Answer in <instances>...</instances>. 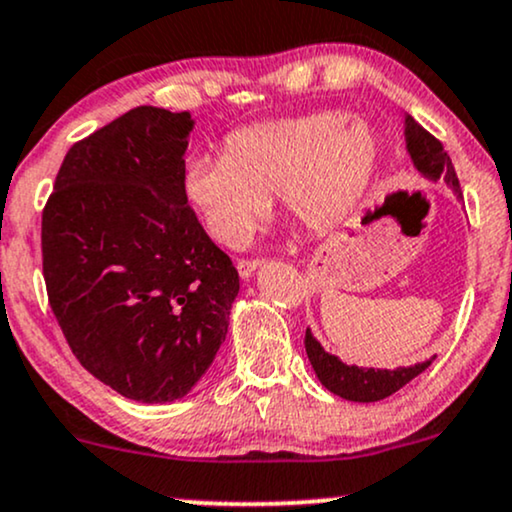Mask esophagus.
Instances as JSON below:
<instances>
[{
    "instance_id": "1",
    "label": "esophagus",
    "mask_w": 512,
    "mask_h": 512,
    "mask_svg": "<svg viewBox=\"0 0 512 512\" xmlns=\"http://www.w3.org/2000/svg\"><path fill=\"white\" fill-rule=\"evenodd\" d=\"M236 267H238L240 279L248 281V279H252V274H255L257 269H260V262H257V260H238Z\"/></svg>"
}]
</instances>
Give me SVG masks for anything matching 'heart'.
<instances>
[{
    "instance_id": "b5f03b06",
    "label": "heart",
    "mask_w": 512,
    "mask_h": 512,
    "mask_svg": "<svg viewBox=\"0 0 512 512\" xmlns=\"http://www.w3.org/2000/svg\"><path fill=\"white\" fill-rule=\"evenodd\" d=\"M379 166V140L346 112H315L238 128L221 155H193L181 195L209 236L240 248L269 209V193L310 229H329L360 200Z\"/></svg>"
}]
</instances>
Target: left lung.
Instances as JSON below:
<instances>
[{"label": "left lung", "instance_id": "8db88e82", "mask_svg": "<svg viewBox=\"0 0 512 512\" xmlns=\"http://www.w3.org/2000/svg\"><path fill=\"white\" fill-rule=\"evenodd\" d=\"M403 135H405V150H408L410 162L417 171L429 181H441L453 190V195L458 200H463L460 193L458 176H455L451 157L443 150V145L434 138L432 133H427L424 128L412 119L410 114H405L403 119ZM305 353L310 357V365L315 369L317 379L322 381L331 393L336 396L355 400V403H377L393 396V393L403 389L405 384H410L412 379L420 377V374L436 360L429 357L424 362H415L410 367H396V369H374V367H357L346 365L338 355H331L329 350H324L322 343L317 341L315 334L307 326L305 331Z\"/></svg>", "mask_w": 512, "mask_h": 512}]
</instances>
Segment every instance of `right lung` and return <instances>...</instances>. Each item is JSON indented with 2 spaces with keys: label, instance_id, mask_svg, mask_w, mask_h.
Segmentation results:
<instances>
[{
  "label": "right lung",
  "instance_id": "add662e5",
  "mask_svg": "<svg viewBox=\"0 0 512 512\" xmlns=\"http://www.w3.org/2000/svg\"><path fill=\"white\" fill-rule=\"evenodd\" d=\"M188 112L135 107L66 152L42 212V272L92 377L138 403L193 389L229 334V255L181 195Z\"/></svg>",
  "mask_w": 512,
  "mask_h": 512
}]
</instances>
